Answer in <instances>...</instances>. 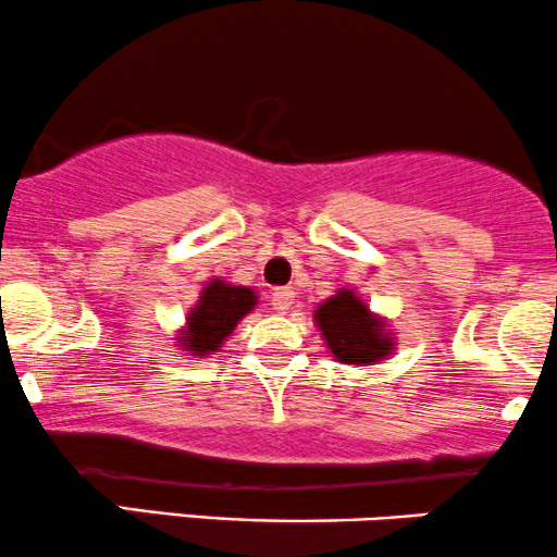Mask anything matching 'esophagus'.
I'll list each match as a JSON object with an SVG mask.
<instances>
[{"label": "esophagus", "mask_w": 557, "mask_h": 557, "mask_svg": "<svg viewBox=\"0 0 557 557\" xmlns=\"http://www.w3.org/2000/svg\"><path fill=\"white\" fill-rule=\"evenodd\" d=\"M293 298H296V293H293V287H274V293H272V306H274V311L287 313V308L293 306Z\"/></svg>", "instance_id": "obj_1"}]
</instances>
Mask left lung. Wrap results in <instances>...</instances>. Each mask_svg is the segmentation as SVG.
<instances>
[{
  "label": "left lung",
  "mask_w": 557,
  "mask_h": 557,
  "mask_svg": "<svg viewBox=\"0 0 557 557\" xmlns=\"http://www.w3.org/2000/svg\"><path fill=\"white\" fill-rule=\"evenodd\" d=\"M326 347L339 363L371 366L392 352L394 339L384 330V321L373 317L368 306L352 290H337L313 313Z\"/></svg>",
  "instance_id": "obj_1"
}]
</instances>
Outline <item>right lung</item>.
Listing matches in <instances>:
<instances>
[{"instance_id":"obj_1","label":"right lung","mask_w":557,"mask_h":557,"mask_svg":"<svg viewBox=\"0 0 557 557\" xmlns=\"http://www.w3.org/2000/svg\"><path fill=\"white\" fill-rule=\"evenodd\" d=\"M257 306V293L251 287L231 285L225 280H212L199 296V304L189 311L186 332L181 339L184 350L194 355H212L231 337L233 326L238 324L251 308Z\"/></svg>"}]
</instances>
